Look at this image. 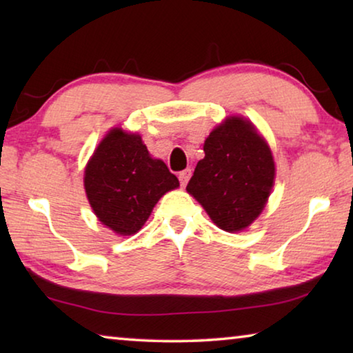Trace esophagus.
Here are the masks:
<instances>
[{
  "label": "esophagus",
  "mask_w": 353,
  "mask_h": 353,
  "mask_svg": "<svg viewBox=\"0 0 353 353\" xmlns=\"http://www.w3.org/2000/svg\"><path fill=\"white\" fill-rule=\"evenodd\" d=\"M190 177H191V170H183V171L179 172V181H181L182 187H185V185L188 183Z\"/></svg>",
  "instance_id": "obj_1"
}]
</instances>
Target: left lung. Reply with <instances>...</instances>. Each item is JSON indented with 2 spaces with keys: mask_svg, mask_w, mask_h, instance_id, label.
<instances>
[{
  "mask_svg": "<svg viewBox=\"0 0 353 353\" xmlns=\"http://www.w3.org/2000/svg\"><path fill=\"white\" fill-rule=\"evenodd\" d=\"M187 191L219 229L241 232L270 198L276 165L266 140L243 117L225 118L204 143Z\"/></svg>",
  "mask_w": 353,
  "mask_h": 353,
  "instance_id": "obj_1",
  "label": "left lung"
}]
</instances>
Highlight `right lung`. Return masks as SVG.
<instances>
[{
  "mask_svg": "<svg viewBox=\"0 0 353 353\" xmlns=\"http://www.w3.org/2000/svg\"><path fill=\"white\" fill-rule=\"evenodd\" d=\"M83 187L101 223L118 235H134L179 181L162 160L149 155L139 134L115 128L88 160Z\"/></svg>",
  "mask_w": 353,
  "mask_h": 353,
  "instance_id": "add662e5",
  "label": "right lung"
}]
</instances>
